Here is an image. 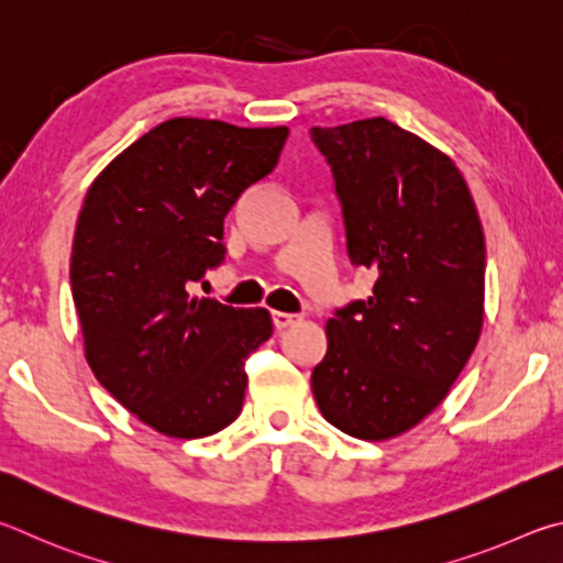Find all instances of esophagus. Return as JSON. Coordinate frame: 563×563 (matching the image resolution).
<instances>
[{
  "mask_svg": "<svg viewBox=\"0 0 563 563\" xmlns=\"http://www.w3.org/2000/svg\"><path fill=\"white\" fill-rule=\"evenodd\" d=\"M272 319H274V329L276 331H284V329H289V327H294V323L301 321L297 313H287V311H274Z\"/></svg>",
  "mask_w": 563,
  "mask_h": 563,
  "instance_id": "34e87169",
  "label": "esophagus"
}]
</instances>
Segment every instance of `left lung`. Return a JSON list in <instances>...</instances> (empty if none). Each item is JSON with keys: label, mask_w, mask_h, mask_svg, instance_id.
<instances>
[{"label": "left lung", "mask_w": 563, "mask_h": 563, "mask_svg": "<svg viewBox=\"0 0 563 563\" xmlns=\"http://www.w3.org/2000/svg\"><path fill=\"white\" fill-rule=\"evenodd\" d=\"M346 220L349 256L373 297L327 321L311 373L321 416L358 440H390L435 410L485 321V232L450 155L386 118L311 128Z\"/></svg>", "instance_id": "1"}]
</instances>
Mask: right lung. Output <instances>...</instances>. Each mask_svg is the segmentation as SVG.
<instances>
[{
    "mask_svg": "<svg viewBox=\"0 0 563 563\" xmlns=\"http://www.w3.org/2000/svg\"><path fill=\"white\" fill-rule=\"evenodd\" d=\"M289 128L173 118L88 187L71 250L84 356L125 410L167 438H207L242 412L244 361L266 309L190 297L224 260V217L274 170Z\"/></svg>",
    "mask_w": 563,
    "mask_h": 563,
    "instance_id": "right-lung-1",
    "label": "right lung"
}]
</instances>
